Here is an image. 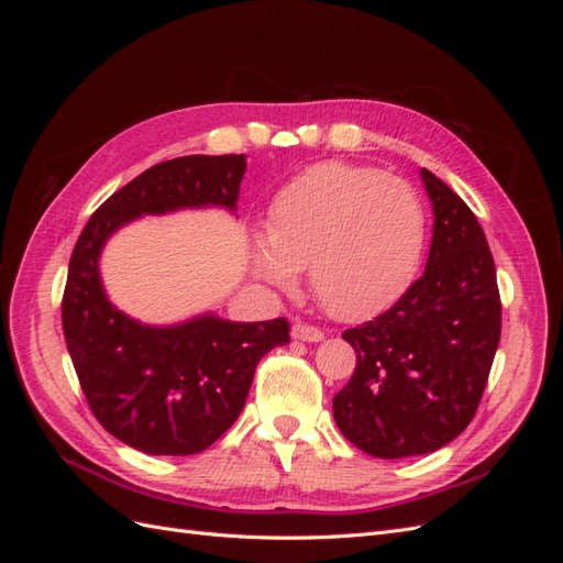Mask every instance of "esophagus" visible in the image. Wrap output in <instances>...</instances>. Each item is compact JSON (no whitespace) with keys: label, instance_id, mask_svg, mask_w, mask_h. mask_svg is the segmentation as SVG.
Instances as JSON below:
<instances>
[{"label":"esophagus","instance_id":"1","mask_svg":"<svg viewBox=\"0 0 563 563\" xmlns=\"http://www.w3.org/2000/svg\"><path fill=\"white\" fill-rule=\"evenodd\" d=\"M291 335L296 340H302V343H319L323 340V331L319 327H312V323H305V321H296Z\"/></svg>","mask_w":563,"mask_h":563}]
</instances>
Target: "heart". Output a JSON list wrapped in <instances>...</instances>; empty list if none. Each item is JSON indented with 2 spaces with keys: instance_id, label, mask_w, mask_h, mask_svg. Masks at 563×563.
Instances as JSON below:
<instances>
[{
  "instance_id": "heart-1",
  "label": "heart",
  "mask_w": 563,
  "mask_h": 563,
  "mask_svg": "<svg viewBox=\"0 0 563 563\" xmlns=\"http://www.w3.org/2000/svg\"><path fill=\"white\" fill-rule=\"evenodd\" d=\"M422 201L411 185L380 168L321 162L275 195L267 242L253 249L258 275L291 288L310 267L323 310L364 319L385 310L411 284L424 246Z\"/></svg>"
}]
</instances>
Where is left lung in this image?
<instances>
[{
    "mask_svg": "<svg viewBox=\"0 0 563 563\" xmlns=\"http://www.w3.org/2000/svg\"><path fill=\"white\" fill-rule=\"evenodd\" d=\"M434 209L424 275L376 319L347 329L356 352L333 418L356 449L397 460L446 446L472 422L500 343L503 305L486 234L422 168Z\"/></svg>",
    "mask_w": 563,
    "mask_h": 563,
    "instance_id": "obj_1",
    "label": "left lung"
}]
</instances>
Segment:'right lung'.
<instances>
[{"instance_id":"obj_1","label":"right lung","mask_w":563,"mask_h":563,"mask_svg":"<svg viewBox=\"0 0 563 563\" xmlns=\"http://www.w3.org/2000/svg\"><path fill=\"white\" fill-rule=\"evenodd\" d=\"M244 155H190L155 164L108 197L84 225L63 291V333L91 413L126 446L192 455L240 418L263 356L288 343L286 317L236 323L211 314L155 329L112 308L98 277L108 236L143 213L236 209Z\"/></svg>"}]
</instances>
